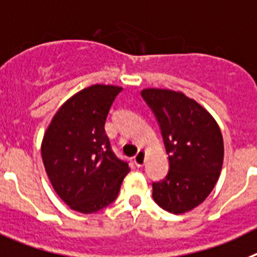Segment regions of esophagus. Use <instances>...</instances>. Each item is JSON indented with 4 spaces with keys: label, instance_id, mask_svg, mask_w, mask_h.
Instances as JSON below:
<instances>
[{
    "label": "esophagus",
    "instance_id": "esophagus-1",
    "mask_svg": "<svg viewBox=\"0 0 257 257\" xmlns=\"http://www.w3.org/2000/svg\"><path fill=\"white\" fill-rule=\"evenodd\" d=\"M145 160H146L145 151H143V150H140L138 154L134 156V163H136V165L137 166H142L143 164H145Z\"/></svg>",
    "mask_w": 257,
    "mask_h": 257
}]
</instances>
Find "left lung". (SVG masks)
I'll list each match as a JSON object with an SVG mask.
<instances>
[{"label":"left lung","mask_w":257,"mask_h":257,"mask_svg":"<svg viewBox=\"0 0 257 257\" xmlns=\"http://www.w3.org/2000/svg\"><path fill=\"white\" fill-rule=\"evenodd\" d=\"M141 94L159 121L169 156L168 175L152 183V197L173 214L191 211L206 200L220 175V128L206 108L182 92L146 88Z\"/></svg>","instance_id":"1"}]
</instances>
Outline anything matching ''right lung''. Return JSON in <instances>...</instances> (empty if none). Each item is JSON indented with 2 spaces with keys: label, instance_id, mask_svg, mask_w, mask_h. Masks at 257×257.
I'll return each mask as SVG.
<instances>
[{
  "label": "right lung",
  "instance_id": "1",
  "mask_svg": "<svg viewBox=\"0 0 257 257\" xmlns=\"http://www.w3.org/2000/svg\"><path fill=\"white\" fill-rule=\"evenodd\" d=\"M117 85L93 84L62 103L45 132L42 160L51 184L70 209L92 214L116 198L128 163L112 152L105 121Z\"/></svg>",
  "mask_w": 257,
  "mask_h": 257
}]
</instances>
